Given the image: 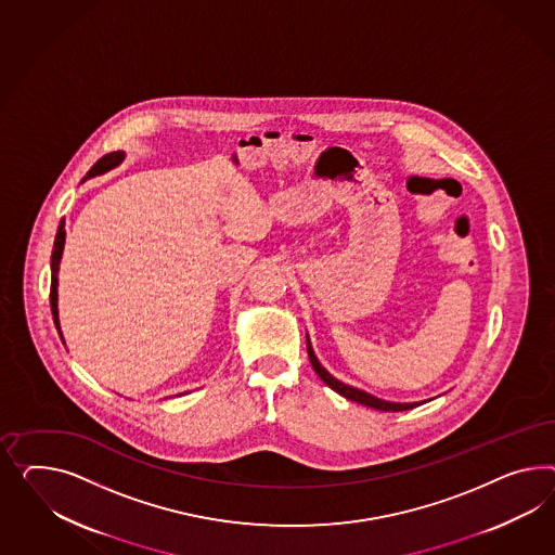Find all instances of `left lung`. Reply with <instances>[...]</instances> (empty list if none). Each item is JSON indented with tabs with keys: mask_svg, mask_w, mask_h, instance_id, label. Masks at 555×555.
<instances>
[{
	"mask_svg": "<svg viewBox=\"0 0 555 555\" xmlns=\"http://www.w3.org/2000/svg\"><path fill=\"white\" fill-rule=\"evenodd\" d=\"M307 353H309V360H311V365H313L315 374L330 386L331 390L337 391L339 396H344V398L351 400V402H358V404L367 405V408H374V410H382V412H402V410H410V408H416V405L422 404V402H420V404L418 402H412V404L386 402V400H379V398H375V396L367 393V391L351 388V386H347L344 382L335 379V377L319 363V360H317L315 351H313V347H311L309 337H307Z\"/></svg>",
	"mask_w": 555,
	"mask_h": 555,
	"instance_id": "obj_1",
	"label": "left lung"
}]
</instances>
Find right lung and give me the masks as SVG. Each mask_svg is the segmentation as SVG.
I'll return each mask as SVG.
<instances>
[{
  "label": "right lung",
  "mask_w": 555,
  "mask_h": 555,
  "mask_svg": "<svg viewBox=\"0 0 555 555\" xmlns=\"http://www.w3.org/2000/svg\"><path fill=\"white\" fill-rule=\"evenodd\" d=\"M122 159H125V153H122V151L106 153V155H103L96 164L90 167V171L87 173V178H85V180L105 173L108 169L117 167ZM64 240H66V230H64V220H62L61 225H59V232H56V240H54L52 258H50V269H52V281H50V309H52V317H54V323H56V330L59 331H61V321H59V269H61Z\"/></svg>",
  "instance_id": "1"
}]
</instances>
